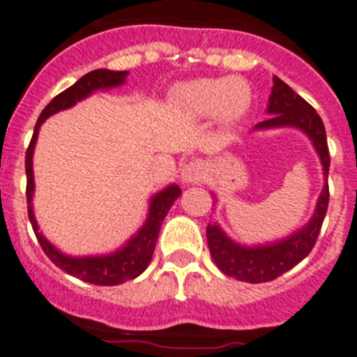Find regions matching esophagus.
I'll return each mask as SVG.
<instances>
[{
	"label": "esophagus",
	"instance_id": "obj_1",
	"mask_svg": "<svg viewBox=\"0 0 357 357\" xmlns=\"http://www.w3.org/2000/svg\"><path fill=\"white\" fill-rule=\"evenodd\" d=\"M206 174V169L202 165L199 160H194V162L186 163L181 171V178L185 183H199Z\"/></svg>",
	"mask_w": 357,
	"mask_h": 357
}]
</instances>
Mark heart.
Here are the masks:
<instances>
[{
	"mask_svg": "<svg viewBox=\"0 0 357 357\" xmlns=\"http://www.w3.org/2000/svg\"><path fill=\"white\" fill-rule=\"evenodd\" d=\"M176 101L186 114L195 117L217 114L222 123L231 124L245 115L250 92L238 79H197L178 89Z\"/></svg>",
	"mask_w": 357,
	"mask_h": 357,
	"instance_id": "1",
	"label": "heart"
}]
</instances>
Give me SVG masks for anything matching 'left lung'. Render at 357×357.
<instances>
[{"instance_id": "1", "label": "left lung", "mask_w": 357, "mask_h": 357, "mask_svg": "<svg viewBox=\"0 0 357 357\" xmlns=\"http://www.w3.org/2000/svg\"><path fill=\"white\" fill-rule=\"evenodd\" d=\"M266 112L272 115L263 123L256 124L255 130H268V128L294 126L303 130L313 142L314 151L319 153L320 162L324 167V176L329 174V147H327L326 128L322 119L317 114L310 102L304 101L298 94H295L287 83L274 76V86L268 99ZM329 204V185H324L320 194L317 210L310 222L298 229L297 233L290 234L288 238L281 242L266 243V245L245 247L233 240L224 233L217 224L206 227V240L210 247L211 258L215 265L226 275L236 278L238 281L247 282H266L274 281L281 274L294 268L298 261H303L314 242L319 238L320 227L327 213Z\"/></svg>"}]
</instances>
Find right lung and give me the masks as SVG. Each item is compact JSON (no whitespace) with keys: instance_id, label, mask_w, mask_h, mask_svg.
<instances>
[{"instance_id":"add662e5","label":"right lung","mask_w":357,"mask_h":357,"mask_svg":"<svg viewBox=\"0 0 357 357\" xmlns=\"http://www.w3.org/2000/svg\"><path fill=\"white\" fill-rule=\"evenodd\" d=\"M128 70H108V69H98L91 70L89 75L82 76L78 82L73 86L60 92L59 96H54L50 101L46 108L43 110L40 117H38L37 124H35L33 137L30 140V146L26 149V201H28V218H30L31 227L35 231L38 243L46 252L47 258L54 263V265L62 268L67 274L75 275V278L82 279V281L92 282V284H101V287H115V284H123V282L135 279L137 275L142 274L149 265L153 252H155L156 240H158L160 226H162L163 218L167 217L171 206L174 204L176 199L181 195V188L178 185H169L165 190L158 192L153 195L149 204V215L144 226L140 227L139 233L131 236L124 247L112 252L107 256H85V258H73V256L62 255L59 249H54L51 245L44 234L38 231L37 220L33 215V206H31V199H33V167H31V158H33L35 142H37V135L40 124L46 121L50 115L56 114L60 110H67V108L75 107L76 102L85 99L86 96H91L94 91H101V89H112V86L123 85L126 82Z\"/></svg>"}]
</instances>
